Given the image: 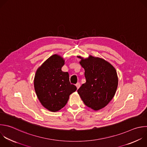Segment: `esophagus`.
Instances as JSON below:
<instances>
[{
  "instance_id": "1",
  "label": "esophagus",
  "mask_w": 147,
  "mask_h": 147,
  "mask_svg": "<svg viewBox=\"0 0 147 147\" xmlns=\"http://www.w3.org/2000/svg\"><path fill=\"white\" fill-rule=\"evenodd\" d=\"M76 86L77 88V89H78V88H80V84L79 82H78V83H77V84H76Z\"/></svg>"
}]
</instances>
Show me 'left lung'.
Listing matches in <instances>:
<instances>
[{
	"label": "left lung",
	"instance_id": "1",
	"mask_svg": "<svg viewBox=\"0 0 147 147\" xmlns=\"http://www.w3.org/2000/svg\"><path fill=\"white\" fill-rule=\"evenodd\" d=\"M81 59L80 65L85 70L86 82L77 90L84 104L97 111L106 107L114 97L118 84L114 67L107 61L89 55Z\"/></svg>",
	"mask_w": 147,
	"mask_h": 147
}]
</instances>
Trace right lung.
<instances>
[{"instance_id": "1", "label": "right lung", "mask_w": 147, "mask_h": 147, "mask_svg": "<svg viewBox=\"0 0 147 147\" xmlns=\"http://www.w3.org/2000/svg\"><path fill=\"white\" fill-rule=\"evenodd\" d=\"M64 59L54 54L48 58L37 70L34 87L38 99L43 107L57 112L65 106L69 96L77 90L71 84L67 72L62 71Z\"/></svg>"}]
</instances>
